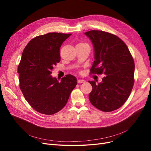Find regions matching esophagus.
<instances>
[{"instance_id": "obj_1", "label": "esophagus", "mask_w": 151, "mask_h": 151, "mask_svg": "<svg viewBox=\"0 0 151 151\" xmlns=\"http://www.w3.org/2000/svg\"><path fill=\"white\" fill-rule=\"evenodd\" d=\"M85 80H84V79H78L77 80V83H85Z\"/></svg>"}]
</instances>
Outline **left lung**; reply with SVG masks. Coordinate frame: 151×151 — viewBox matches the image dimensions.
<instances>
[{"mask_svg": "<svg viewBox=\"0 0 151 151\" xmlns=\"http://www.w3.org/2000/svg\"><path fill=\"white\" fill-rule=\"evenodd\" d=\"M84 34L94 48L91 73L106 75L97 84L94 81H89L93 87L89 94L90 102L101 111H114L125 103L133 88L134 59L125 43L116 35L98 30Z\"/></svg>", "mask_w": 151, "mask_h": 151, "instance_id": "1", "label": "left lung"}]
</instances>
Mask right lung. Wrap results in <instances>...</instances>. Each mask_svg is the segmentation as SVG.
Masks as SVG:
<instances>
[{"label": "right lung", "instance_id": "obj_1", "mask_svg": "<svg viewBox=\"0 0 151 151\" xmlns=\"http://www.w3.org/2000/svg\"><path fill=\"white\" fill-rule=\"evenodd\" d=\"M72 34L50 33L38 36L26 45L17 68L19 87L27 101L36 111L53 115L65 106L77 83L66 75L58 81L51 76L60 60V48Z\"/></svg>", "mask_w": 151, "mask_h": 151}]
</instances>
